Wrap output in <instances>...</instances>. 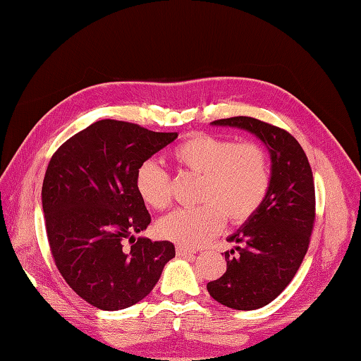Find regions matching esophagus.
<instances>
[{
    "instance_id": "esophagus-1",
    "label": "esophagus",
    "mask_w": 361,
    "mask_h": 361,
    "mask_svg": "<svg viewBox=\"0 0 361 361\" xmlns=\"http://www.w3.org/2000/svg\"><path fill=\"white\" fill-rule=\"evenodd\" d=\"M194 252H195V251L189 250V248H186V247H176V256H180V257L190 256V255H194Z\"/></svg>"
}]
</instances>
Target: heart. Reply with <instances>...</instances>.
Returning a JSON list of instances; mask_svg holds the SVG:
<instances>
[{
	"instance_id": "obj_1",
	"label": "heart",
	"mask_w": 361,
	"mask_h": 361,
	"mask_svg": "<svg viewBox=\"0 0 361 361\" xmlns=\"http://www.w3.org/2000/svg\"><path fill=\"white\" fill-rule=\"evenodd\" d=\"M183 171L202 176L192 209H178L158 224V233L180 247H200L224 226L225 217L240 225L255 214L270 188V167L264 149L255 142L235 144L225 137L198 133L172 152ZM135 188L153 209H166L172 202L171 178L155 161L136 169Z\"/></svg>"
}]
</instances>
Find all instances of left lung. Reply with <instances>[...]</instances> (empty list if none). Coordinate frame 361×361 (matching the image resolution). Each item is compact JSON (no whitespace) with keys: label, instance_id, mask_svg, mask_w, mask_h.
Wrapping results in <instances>:
<instances>
[{"label":"left lung","instance_id":"left-lung-1","mask_svg":"<svg viewBox=\"0 0 361 361\" xmlns=\"http://www.w3.org/2000/svg\"><path fill=\"white\" fill-rule=\"evenodd\" d=\"M240 128L264 142L271 159L270 188L259 209L228 235L226 271L208 282L209 295L235 310H256L278 298L307 252L315 220V185L301 145L286 130L255 118L211 122ZM235 250L238 255L231 257Z\"/></svg>","mask_w":361,"mask_h":361}]
</instances>
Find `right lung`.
I'll list each match as a JSON object with an SVG mask.
<instances>
[{"instance_id":"right-lung-1","label":"right lung","mask_w":361,"mask_h":361,"mask_svg":"<svg viewBox=\"0 0 361 361\" xmlns=\"http://www.w3.org/2000/svg\"><path fill=\"white\" fill-rule=\"evenodd\" d=\"M176 137L102 119L60 145L49 161L42 203L51 252L68 286L97 309L140 302L175 257L172 242L135 237L150 224L135 173Z\"/></svg>"}]
</instances>
